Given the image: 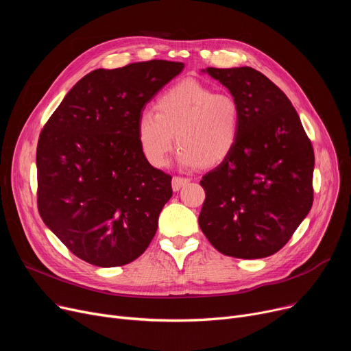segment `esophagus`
<instances>
[{"label":"esophagus","mask_w":351,"mask_h":351,"mask_svg":"<svg viewBox=\"0 0 351 351\" xmlns=\"http://www.w3.org/2000/svg\"><path fill=\"white\" fill-rule=\"evenodd\" d=\"M189 182H191V179H188V178H183V176H173V178H172V188H173V191H179L182 186L188 185Z\"/></svg>","instance_id":"obj_1"}]
</instances>
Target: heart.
<instances>
[{
    "instance_id": "obj_1",
    "label": "heart",
    "mask_w": 351,
    "mask_h": 351,
    "mask_svg": "<svg viewBox=\"0 0 351 351\" xmlns=\"http://www.w3.org/2000/svg\"><path fill=\"white\" fill-rule=\"evenodd\" d=\"M154 110H143L136 122L141 152L154 168L168 163L175 141L183 166L213 168L230 156L241 136V102L196 80L163 90Z\"/></svg>"
}]
</instances>
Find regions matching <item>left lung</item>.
I'll use <instances>...</instances> for the list:
<instances>
[{"mask_svg":"<svg viewBox=\"0 0 351 351\" xmlns=\"http://www.w3.org/2000/svg\"><path fill=\"white\" fill-rule=\"evenodd\" d=\"M242 106L230 156L200 180L199 226L212 246L237 259L279 252L313 205L315 152L285 92L250 66L206 68Z\"/></svg>","mask_w":351,"mask_h":351,"instance_id":"left-lung-1","label":"left lung"}]
</instances>
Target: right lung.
<instances>
[{"mask_svg": "<svg viewBox=\"0 0 351 351\" xmlns=\"http://www.w3.org/2000/svg\"><path fill=\"white\" fill-rule=\"evenodd\" d=\"M183 66L152 60L92 71L44 125L36 205L44 223L80 259L123 266L154 239L172 196V176L143 158L136 122Z\"/></svg>", "mask_w": 351, "mask_h": 351, "instance_id": "add662e5", "label": "right lung"}]
</instances>
